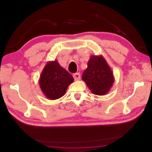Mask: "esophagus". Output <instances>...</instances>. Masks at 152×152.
Wrapping results in <instances>:
<instances>
[{"instance_id": "esophagus-1", "label": "esophagus", "mask_w": 152, "mask_h": 152, "mask_svg": "<svg viewBox=\"0 0 152 152\" xmlns=\"http://www.w3.org/2000/svg\"><path fill=\"white\" fill-rule=\"evenodd\" d=\"M73 77L75 79V80H79V79H80V74H79V73H74L73 75Z\"/></svg>"}]
</instances>
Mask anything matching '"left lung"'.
<instances>
[{"mask_svg": "<svg viewBox=\"0 0 152 152\" xmlns=\"http://www.w3.org/2000/svg\"><path fill=\"white\" fill-rule=\"evenodd\" d=\"M81 79L93 94L99 96L107 94L115 80L110 66L101 55L91 56Z\"/></svg>", "mask_w": 152, "mask_h": 152, "instance_id": "left-lung-1", "label": "left lung"}]
</instances>
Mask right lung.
Wrapping results in <instances>:
<instances>
[{
  "instance_id": "1",
  "label": "right lung",
  "mask_w": 152,
  "mask_h": 152,
  "mask_svg": "<svg viewBox=\"0 0 152 152\" xmlns=\"http://www.w3.org/2000/svg\"><path fill=\"white\" fill-rule=\"evenodd\" d=\"M73 81V76L55 60L45 64L39 83L42 92L47 99L56 100L64 95L67 88Z\"/></svg>"
}]
</instances>
